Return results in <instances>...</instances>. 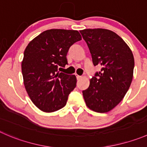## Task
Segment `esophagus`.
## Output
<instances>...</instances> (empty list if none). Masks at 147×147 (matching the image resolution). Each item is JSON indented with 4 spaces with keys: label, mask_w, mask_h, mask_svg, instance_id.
Segmentation results:
<instances>
[{
    "label": "esophagus",
    "mask_w": 147,
    "mask_h": 147,
    "mask_svg": "<svg viewBox=\"0 0 147 147\" xmlns=\"http://www.w3.org/2000/svg\"><path fill=\"white\" fill-rule=\"evenodd\" d=\"M77 79H78V80H80L81 79V78H82V76H80V75H77Z\"/></svg>",
    "instance_id": "1"
}]
</instances>
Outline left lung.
<instances>
[{
    "label": "left lung",
    "instance_id": "left-lung-1",
    "mask_svg": "<svg viewBox=\"0 0 147 147\" xmlns=\"http://www.w3.org/2000/svg\"><path fill=\"white\" fill-rule=\"evenodd\" d=\"M88 45L94 66L101 69L82 91L86 105L98 113L114 108L127 92L134 75V58L127 44L113 31L105 28L80 31Z\"/></svg>",
    "mask_w": 147,
    "mask_h": 147
}]
</instances>
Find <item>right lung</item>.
I'll return each instance as SVG.
<instances>
[{"mask_svg": "<svg viewBox=\"0 0 147 147\" xmlns=\"http://www.w3.org/2000/svg\"><path fill=\"white\" fill-rule=\"evenodd\" d=\"M81 39L76 30L49 29L26 47L21 62L24 86L33 103L42 111L52 113L63 108L76 87V76L59 69L67 65L69 47Z\"/></svg>", "mask_w": 147, "mask_h": 147, "instance_id": "add662e5", "label": "right lung"}]
</instances>
